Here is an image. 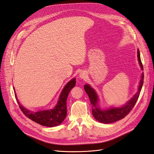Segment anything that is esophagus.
<instances>
[{
  "label": "esophagus",
  "mask_w": 154,
  "mask_h": 154,
  "mask_svg": "<svg viewBox=\"0 0 154 154\" xmlns=\"http://www.w3.org/2000/svg\"><path fill=\"white\" fill-rule=\"evenodd\" d=\"M87 76V74L85 71H82L80 73V78L82 79H84Z\"/></svg>",
  "instance_id": "obj_1"
}]
</instances>
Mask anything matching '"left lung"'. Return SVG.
<instances>
[{
  "instance_id": "8db88e82",
  "label": "left lung",
  "mask_w": 154,
  "mask_h": 154,
  "mask_svg": "<svg viewBox=\"0 0 154 154\" xmlns=\"http://www.w3.org/2000/svg\"><path fill=\"white\" fill-rule=\"evenodd\" d=\"M137 57L139 64L141 67V69L143 70V64L141 63V60L140 58V53L139 49L137 50ZM143 79H144V74H142V78L140 83H139V91L137 94L134 96L133 98L127 102L124 106L119 108H112L108 110H101L97 106V96L96 92L92 88L90 85H85L84 89L92 105V113L94 118L98 122L103 123H112L117 122L118 120L124 118L126 116L128 115L130 111L132 110L135 104L137 102L138 97L140 94L141 90L143 84Z\"/></svg>"
}]
</instances>
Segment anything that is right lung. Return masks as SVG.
I'll list each match as a JSON object with an SVG mask.
<instances>
[{"label":"right lung","instance_id":"obj_1","mask_svg":"<svg viewBox=\"0 0 154 154\" xmlns=\"http://www.w3.org/2000/svg\"><path fill=\"white\" fill-rule=\"evenodd\" d=\"M75 84L76 80L74 78L67 83V84L64 87L61 94H60V98L57 106L54 107V109L52 110L32 112V111L28 110L21 106L17 98L16 94H15V96L18 104L19 105L20 110L26 117L41 125L53 127L61 124L66 118L67 115V96L70 91L72 89V88L75 86Z\"/></svg>","mask_w":154,"mask_h":154}]
</instances>
